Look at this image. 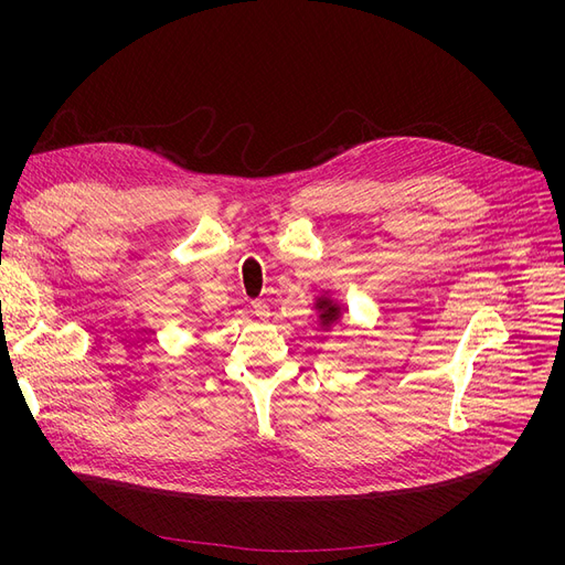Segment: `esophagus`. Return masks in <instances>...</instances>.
<instances>
[{
  "label": "esophagus",
  "mask_w": 565,
  "mask_h": 565,
  "mask_svg": "<svg viewBox=\"0 0 565 565\" xmlns=\"http://www.w3.org/2000/svg\"><path fill=\"white\" fill-rule=\"evenodd\" d=\"M252 313L265 320V318H270V307L263 305V302H254V305H252Z\"/></svg>",
  "instance_id": "1"
}]
</instances>
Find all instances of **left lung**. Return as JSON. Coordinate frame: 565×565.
Wrapping results in <instances>:
<instances>
[{
  "mask_svg": "<svg viewBox=\"0 0 565 565\" xmlns=\"http://www.w3.org/2000/svg\"><path fill=\"white\" fill-rule=\"evenodd\" d=\"M316 311H318L322 330H332L334 324L341 320V313H343L341 305L337 300H332L330 292L320 295V298L316 300Z\"/></svg>",
  "mask_w": 565,
  "mask_h": 565,
  "instance_id": "obj_1",
  "label": "left lung"
}]
</instances>
